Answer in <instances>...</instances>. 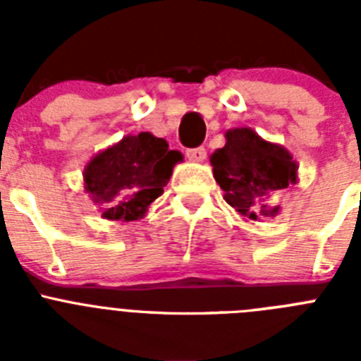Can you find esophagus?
Instances as JSON below:
<instances>
[{"label": "esophagus", "mask_w": 361, "mask_h": 361, "mask_svg": "<svg viewBox=\"0 0 361 361\" xmlns=\"http://www.w3.org/2000/svg\"><path fill=\"white\" fill-rule=\"evenodd\" d=\"M186 157L193 162H202L206 159V149L204 148H191L186 152Z\"/></svg>", "instance_id": "obj_1"}]
</instances>
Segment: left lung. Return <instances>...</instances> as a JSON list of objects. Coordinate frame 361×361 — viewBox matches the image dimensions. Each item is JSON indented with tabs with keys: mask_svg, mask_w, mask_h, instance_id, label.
I'll return each mask as SVG.
<instances>
[{
	"mask_svg": "<svg viewBox=\"0 0 361 361\" xmlns=\"http://www.w3.org/2000/svg\"><path fill=\"white\" fill-rule=\"evenodd\" d=\"M226 145L209 162L224 200L250 220L276 216L280 204L273 197L298 183V164L283 146L269 142L251 128H231Z\"/></svg>",
	"mask_w": 361,
	"mask_h": 361,
	"instance_id": "1",
	"label": "left lung"
}]
</instances>
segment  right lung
Returning a JSON list of instances; mask_svg holds the SVG:
<instances>
[{
	"mask_svg": "<svg viewBox=\"0 0 361 361\" xmlns=\"http://www.w3.org/2000/svg\"><path fill=\"white\" fill-rule=\"evenodd\" d=\"M183 153L149 132L124 135L95 153L82 171L85 193L106 220H139L162 195Z\"/></svg>",
	"mask_w": 361,
	"mask_h": 361,
	"instance_id": "right-lung-1",
	"label": "right lung"
}]
</instances>
